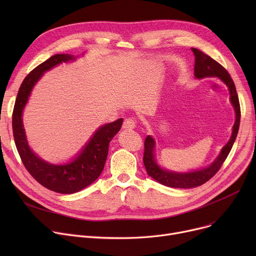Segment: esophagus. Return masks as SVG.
Masks as SVG:
<instances>
[{
	"mask_svg": "<svg viewBox=\"0 0 256 256\" xmlns=\"http://www.w3.org/2000/svg\"><path fill=\"white\" fill-rule=\"evenodd\" d=\"M136 126V120L135 118L132 117H128V118H126L124 121V124H122V128L124 130H132Z\"/></svg>",
	"mask_w": 256,
	"mask_h": 256,
	"instance_id": "obj_1",
	"label": "esophagus"
}]
</instances>
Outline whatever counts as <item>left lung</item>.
Here are the masks:
<instances>
[{
	"instance_id": "1",
	"label": "left lung",
	"mask_w": 256,
	"mask_h": 256,
	"mask_svg": "<svg viewBox=\"0 0 256 256\" xmlns=\"http://www.w3.org/2000/svg\"><path fill=\"white\" fill-rule=\"evenodd\" d=\"M194 52L195 56V66H194V74L197 78H204L208 76H217L230 89V102L236 111V122L232 128V134L230 141L223 147L218 158L214 160V162L206 168L201 170H196L193 172H186V173H178L172 172L165 169L160 168L154 158V147L156 142L152 137L147 136L144 142V156H143V163L145 169L148 173V176H152L154 180L158 182L167 186L171 188H182V189H189V188H195L198 186L204 184L208 180H210L214 174H216L224 160H226L227 156L230 154L232 145L236 141L238 128H240V108L238 96L236 93V89L234 86V80L230 74L224 67L210 58L206 54L202 52L197 48H191Z\"/></svg>"
}]
</instances>
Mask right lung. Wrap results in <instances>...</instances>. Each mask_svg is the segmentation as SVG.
Returning <instances> with one entry per match:
<instances>
[{"label":"right lung","instance_id":"obj_1","mask_svg":"<svg viewBox=\"0 0 256 256\" xmlns=\"http://www.w3.org/2000/svg\"><path fill=\"white\" fill-rule=\"evenodd\" d=\"M74 59L76 57L70 54H57L35 67L22 80L12 113L13 137L24 166L40 184L61 194H72L83 190L100 176L109 152V144L120 130L124 121L120 118L100 126L82 152L68 164H50L30 150L22 119V110L29 100L30 93L44 72L62 62Z\"/></svg>","mask_w":256,"mask_h":256}]
</instances>
